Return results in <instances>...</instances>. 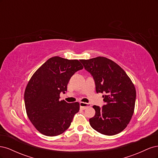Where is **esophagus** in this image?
Here are the masks:
<instances>
[{"mask_svg":"<svg viewBox=\"0 0 158 158\" xmlns=\"http://www.w3.org/2000/svg\"><path fill=\"white\" fill-rule=\"evenodd\" d=\"M91 106L90 103H84V102H80V107L82 109H85L88 107H89Z\"/></svg>","mask_w":158,"mask_h":158,"instance_id":"1","label":"esophagus"}]
</instances>
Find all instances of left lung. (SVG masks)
Masks as SVG:
<instances>
[{
  "mask_svg": "<svg viewBox=\"0 0 158 158\" xmlns=\"http://www.w3.org/2000/svg\"><path fill=\"white\" fill-rule=\"evenodd\" d=\"M80 62L93 76L97 93L104 94L106 105L94 106L95 113L89 118L94 130L112 136L125 129L132 117L135 106L136 89L131 78L120 66L104 56Z\"/></svg>",
  "mask_w": 158,
  "mask_h": 158,
  "instance_id": "left-lung-1",
  "label": "left lung"
}]
</instances>
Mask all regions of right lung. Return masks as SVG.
I'll return each instance as SVG.
<instances>
[{
    "instance_id": "add662e5",
    "label": "right lung",
    "mask_w": 158,
    "mask_h": 158,
    "mask_svg": "<svg viewBox=\"0 0 158 158\" xmlns=\"http://www.w3.org/2000/svg\"><path fill=\"white\" fill-rule=\"evenodd\" d=\"M82 69L78 60L53 56L42 64L28 82L24 93L26 113L43 135L58 136L70 126L80 104L60 101V94L65 93L70 78Z\"/></svg>"
}]
</instances>
